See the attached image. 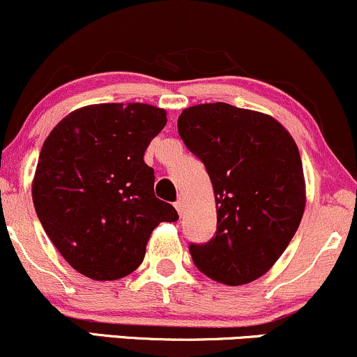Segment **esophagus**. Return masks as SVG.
<instances>
[{
    "label": "esophagus",
    "instance_id": "obj_1",
    "mask_svg": "<svg viewBox=\"0 0 357 357\" xmlns=\"http://www.w3.org/2000/svg\"><path fill=\"white\" fill-rule=\"evenodd\" d=\"M174 208H176V211H178L179 216H183L184 208H186V206H184V201H183V199H178V201H176V203H174Z\"/></svg>",
    "mask_w": 357,
    "mask_h": 357
}]
</instances>
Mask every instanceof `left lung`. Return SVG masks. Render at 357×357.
Instances as JSON below:
<instances>
[{
  "mask_svg": "<svg viewBox=\"0 0 357 357\" xmlns=\"http://www.w3.org/2000/svg\"><path fill=\"white\" fill-rule=\"evenodd\" d=\"M186 148L203 161L216 199V234L190 244L196 268L241 286L261 278L301 222L306 190L294 139L271 116L226 102L186 108L178 119Z\"/></svg>",
  "mask_w": 357,
  "mask_h": 357,
  "instance_id": "left-lung-1",
  "label": "left lung"
}]
</instances>
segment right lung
<instances>
[{
    "mask_svg": "<svg viewBox=\"0 0 357 357\" xmlns=\"http://www.w3.org/2000/svg\"><path fill=\"white\" fill-rule=\"evenodd\" d=\"M166 111L143 102H105L73 111L40 153L33 203L46 234L76 271L114 281L143 263L160 222L178 221L154 196L144 151L166 126Z\"/></svg>",
    "mask_w": 357,
    "mask_h": 357,
    "instance_id": "obj_1",
    "label": "right lung"
}]
</instances>
